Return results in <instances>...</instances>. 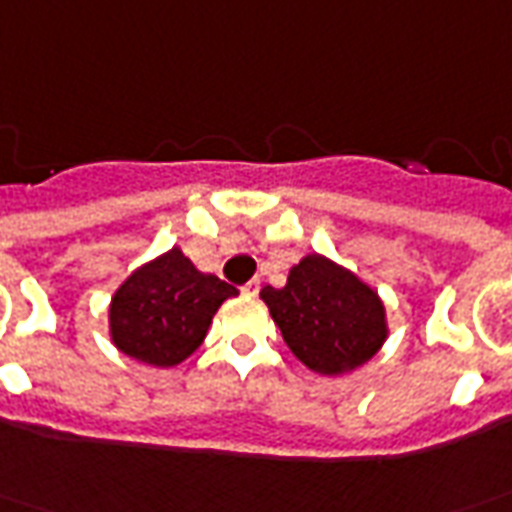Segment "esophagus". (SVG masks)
I'll use <instances>...</instances> for the list:
<instances>
[{
	"instance_id": "34e87169",
	"label": "esophagus",
	"mask_w": 512,
	"mask_h": 512,
	"mask_svg": "<svg viewBox=\"0 0 512 512\" xmlns=\"http://www.w3.org/2000/svg\"><path fill=\"white\" fill-rule=\"evenodd\" d=\"M241 291H244V296H257V291H260V280H249Z\"/></svg>"
}]
</instances>
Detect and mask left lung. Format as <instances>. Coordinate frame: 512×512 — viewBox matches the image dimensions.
I'll return each instance as SVG.
<instances>
[{
  "label": "left lung",
  "instance_id": "8db88e82",
  "mask_svg": "<svg viewBox=\"0 0 512 512\" xmlns=\"http://www.w3.org/2000/svg\"><path fill=\"white\" fill-rule=\"evenodd\" d=\"M260 299L296 360L324 377L366 366L388 341L380 293L318 252L291 266L282 288L266 285Z\"/></svg>",
  "mask_w": 512,
  "mask_h": 512
}]
</instances>
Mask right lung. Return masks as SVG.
<instances>
[{
	"instance_id": "obj_1",
	"label": "right lung",
	"mask_w": 512,
	"mask_h": 512,
	"mask_svg": "<svg viewBox=\"0 0 512 512\" xmlns=\"http://www.w3.org/2000/svg\"><path fill=\"white\" fill-rule=\"evenodd\" d=\"M235 293L216 274L199 271L174 246L135 268L110 296V341L146 366H180L202 346L213 316Z\"/></svg>"
}]
</instances>
